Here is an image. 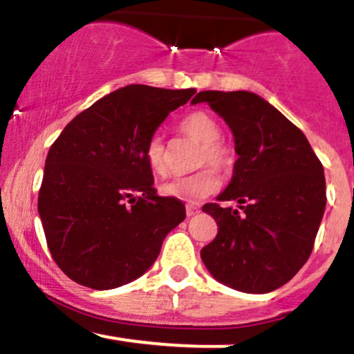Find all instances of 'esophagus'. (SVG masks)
<instances>
[{"label": "esophagus", "mask_w": 354, "mask_h": 354, "mask_svg": "<svg viewBox=\"0 0 354 354\" xmlns=\"http://www.w3.org/2000/svg\"><path fill=\"white\" fill-rule=\"evenodd\" d=\"M198 213H199V207L194 206V204H187V206H185V214H187L189 218L194 216V214Z\"/></svg>", "instance_id": "obj_1"}]
</instances>
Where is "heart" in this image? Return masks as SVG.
<instances>
[{
    "instance_id": "b5f03b06",
    "label": "heart",
    "mask_w": 354,
    "mask_h": 354,
    "mask_svg": "<svg viewBox=\"0 0 354 354\" xmlns=\"http://www.w3.org/2000/svg\"><path fill=\"white\" fill-rule=\"evenodd\" d=\"M178 127L189 138L201 143V150H199L198 156L199 167L211 165L216 170L230 169L233 155L230 147L220 140L221 127L216 122V119L211 118L206 112L196 111L185 115L178 124ZM145 158H147L148 167L153 174L162 177L167 176L169 158H167V147L162 136L156 134L148 141L147 148H145ZM213 169L206 167V169L191 174V176L172 178L162 185V194L174 199H180V201H199V199L207 198L220 187V177Z\"/></svg>"
}]
</instances>
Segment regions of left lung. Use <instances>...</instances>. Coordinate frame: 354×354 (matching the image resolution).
Returning <instances> with one entry per match:
<instances>
[{
  "label": "left lung",
  "mask_w": 354,
  "mask_h": 354,
  "mask_svg": "<svg viewBox=\"0 0 354 354\" xmlns=\"http://www.w3.org/2000/svg\"><path fill=\"white\" fill-rule=\"evenodd\" d=\"M206 102L233 133V177L218 203L203 206L218 223L203 247L207 271L245 293H269L290 281L310 257L326 209L324 167L305 134L252 92L206 90Z\"/></svg>",
  "instance_id": "obj_1"
}]
</instances>
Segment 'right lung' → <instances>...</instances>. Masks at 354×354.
<instances>
[{"label":"right lung","mask_w":354,"mask_h":354,"mask_svg":"<svg viewBox=\"0 0 354 354\" xmlns=\"http://www.w3.org/2000/svg\"><path fill=\"white\" fill-rule=\"evenodd\" d=\"M196 93L129 85L80 112L50 147L39 191L47 247L78 285L112 290L140 278L185 206L153 187L145 148Z\"/></svg>","instance_id":"obj_1"}]
</instances>
